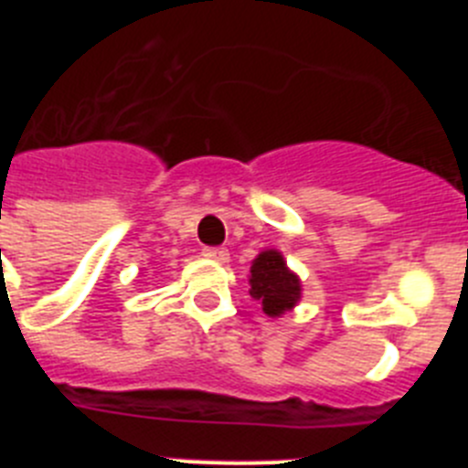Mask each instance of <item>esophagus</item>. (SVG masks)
Instances as JSON below:
<instances>
[{"label":"esophagus","instance_id":"obj_1","mask_svg":"<svg viewBox=\"0 0 468 468\" xmlns=\"http://www.w3.org/2000/svg\"><path fill=\"white\" fill-rule=\"evenodd\" d=\"M206 258L215 260V262H227L229 260V253H227V248H204Z\"/></svg>","mask_w":468,"mask_h":468}]
</instances>
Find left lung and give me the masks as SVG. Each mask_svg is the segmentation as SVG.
<instances>
[{
	"label": "left lung",
	"mask_w": 468,
	"mask_h": 468,
	"mask_svg": "<svg viewBox=\"0 0 468 468\" xmlns=\"http://www.w3.org/2000/svg\"><path fill=\"white\" fill-rule=\"evenodd\" d=\"M250 295L262 302L264 314L281 316L300 300V281L276 250H264L250 267Z\"/></svg>",
	"instance_id": "1"
}]
</instances>
